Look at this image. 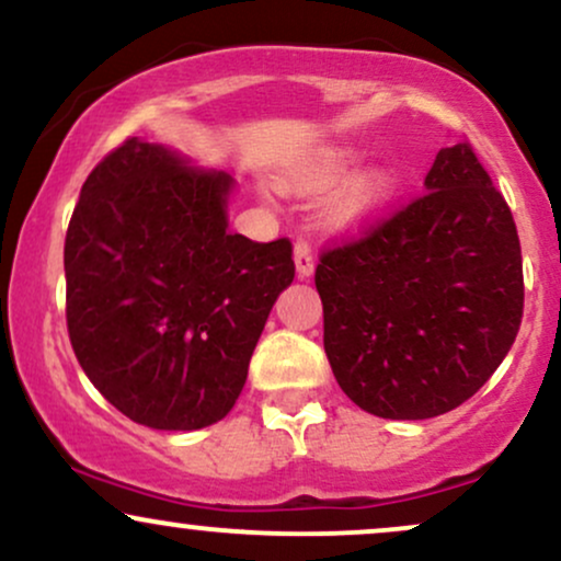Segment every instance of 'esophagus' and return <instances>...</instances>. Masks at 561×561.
I'll return each instance as SVG.
<instances>
[{
    "label": "esophagus",
    "mask_w": 561,
    "mask_h": 561,
    "mask_svg": "<svg viewBox=\"0 0 561 561\" xmlns=\"http://www.w3.org/2000/svg\"><path fill=\"white\" fill-rule=\"evenodd\" d=\"M295 268H298L300 279H308L313 274V255H311V244L306 240L295 242Z\"/></svg>",
    "instance_id": "1"
}]
</instances>
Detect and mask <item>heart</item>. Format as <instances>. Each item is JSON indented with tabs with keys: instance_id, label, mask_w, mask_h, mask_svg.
I'll return each instance as SVG.
<instances>
[{
	"instance_id": "heart-1",
	"label": "heart",
	"mask_w": 561,
	"mask_h": 561,
	"mask_svg": "<svg viewBox=\"0 0 561 561\" xmlns=\"http://www.w3.org/2000/svg\"><path fill=\"white\" fill-rule=\"evenodd\" d=\"M358 158H362V152L356 147H327L317 158L308 160L302 169L289 173L285 182L289 190L300 192V195H321V192L343 182L353 165L358 163ZM401 169L396 163H375L369 169L353 173L343 184V190L330 199V208H327L330 221L340 229L364 227L388 208L390 199L401 190Z\"/></svg>"
}]
</instances>
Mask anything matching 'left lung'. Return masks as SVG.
Here are the masks:
<instances>
[{"label":"left lung","mask_w":561,"mask_h":561,"mask_svg":"<svg viewBox=\"0 0 561 561\" xmlns=\"http://www.w3.org/2000/svg\"><path fill=\"white\" fill-rule=\"evenodd\" d=\"M324 351L353 403L430 420L472 398L523 321V253L506 199L467 141L443 147L422 197L317 266Z\"/></svg>","instance_id":"8db88e82"}]
</instances>
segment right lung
Here are the masks:
<instances>
[{"label": "right lung", "mask_w": 561, "mask_h": 561, "mask_svg": "<svg viewBox=\"0 0 561 561\" xmlns=\"http://www.w3.org/2000/svg\"><path fill=\"white\" fill-rule=\"evenodd\" d=\"M237 182L126 139L81 186L66 234V317L81 369L128 420L199 430L229 414L282 289L289 240L229 231Z\"/></svg>", "instance_id": "add662e5"}]
</instances>
